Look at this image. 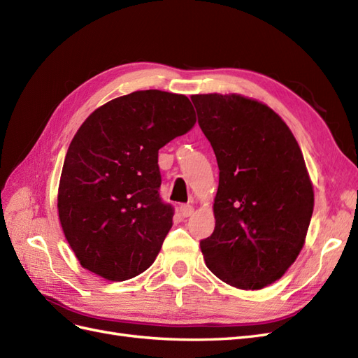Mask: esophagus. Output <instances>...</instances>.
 Returning <instances> with one entry per match:
<instances>
[{"label":"esophagus","instance_id":"1","mask_svg":"<svg viewBox=\"0 0 358 358\" xmlns=\"http://www.w3.org/2000/svg\"><path fill=\"white\" fill-rule=\"evenodd\" d=\"M194 212V208L191 204H182L179 208V213L180 216H183V218H188V216H191Z\"/></svg>","mask_w":358,"mask_h":358}]
</instances>
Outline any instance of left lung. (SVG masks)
<instances>
[{
  "mask_svg": "<svg viewBox=\"0 0 358 358\" xmlns=\"http://www.w3.org/2000/svg\"><path fill=\"white\" fill-rule=\"evenodd\" d=\"M191 101L220 167L215 230L200 242L222 282L262 289L296 262L313 212V187L288 125L262 101L199 94Z\"/></svg>",
  "mask_w": 358,
  "mask_h": 358,
  "instance_id": "obj_1",
  "label": "left lung"
}]
</instances>
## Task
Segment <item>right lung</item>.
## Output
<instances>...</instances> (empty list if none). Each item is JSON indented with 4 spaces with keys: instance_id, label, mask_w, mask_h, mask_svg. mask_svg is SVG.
I'll list each match as a JSON object with an SVG mask.
<instances>
[{
    "instance_id": "obj_1",
    "label": "right lung",
    "mask_w": 358,
    "mask_h": 358,
    "mask_svg": "<svg viewBox=\"0 0 358 358\" xmlns=\"http://www.w3.org/2000/svg\"><path fill=\"white\" fill-rule=\"evenodd\" d=\"M194 124L188 96L158 90L117 96L86 117L58 188L62 231L83 268L121 282L155 262L173 225L158 150Z\"/></svg>"
}]
</instances>
